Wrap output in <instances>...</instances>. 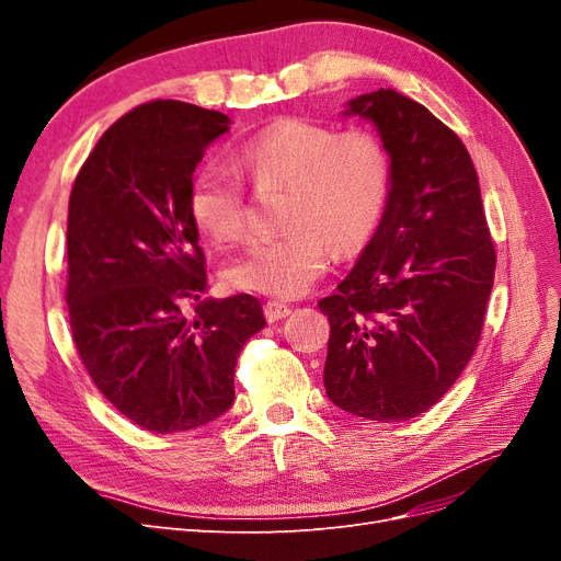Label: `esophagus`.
Instances as JSON below:
<instances>
[{
	"mask_svg": "<svg viewBox=\"0 0 561 561\" xmlns=\"http://www.w3.org/2000/svg\"><path fill=\"white\" fill-rule=\"evenodd\" d=\"M290 311H293L290 304H283V301H266V304H264V316H266L268 322L280 320V318H285Z\"/></svg>",
	"mask_w": 561,
	"mask_h": 561,
	"instance_id": "esophagus-1",
	"label": "esophagus"
}]
</instances>
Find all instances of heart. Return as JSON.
<instances>
[{"label": "heart", "mask_w": 561, "mask_h": 561, "mask_svg": "<svg viewBox=\"0 0 561 561\" xmlns=\"http://www.w3.org/2000/svg\"><path fill=\"white\" fill-rule=\"evenodd\" d=\"M254 186H287L285 233L252 243L225 268L231 287L268 297H299L325 274L332 250L363 248L388 210L393 157L377 130H339L311 118H285L254 135L239 154ZM190 213L215 241H239L250 227L245 182L210 161L190 186Z\"/></svg>", "instance_id": "heart-1"}]
</instances>
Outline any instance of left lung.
<instances>
[{
	"label": "left lung",
	"instance_id": "1",
	"mask_svg": "<svg viewBox=\"0 0 561 561\" xmlns=\"http://www.w3.org/2000/svg\"><path fill=\"white\" fill-rule=\"evenodd\" d=\"M393 157V190L360 262L320 299L330 320L322 381L371 421L423 414L478 348L496 250L480 182L458 135L393 89L355 98Z\"/></svg>",
	"mask_w": 561,
	"mask_h": 561
}]
</instances>
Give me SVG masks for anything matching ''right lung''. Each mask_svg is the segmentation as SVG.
Listing matches in <instances>:
<instances>
[{
	"instance_id": "right-lung-1",
	"label": "right lung",
	"mask_w": 561,
	"mask_h": 561,
	"mask_svg": "<svg viewBox=\"0 0 561 561\" xmlns=\"http://www.w3.org/2000/svg\"><path fill=\"white\" fill-rule=\"evenodd\" d=\"M227 130L222 112L151 100L103 133L72 184L65 301L75 346L114 410L151 433L225 414L236 358L266 325L252 295L201 299L208 276L190 186Z\"/></svg>"
}]
</instances>
